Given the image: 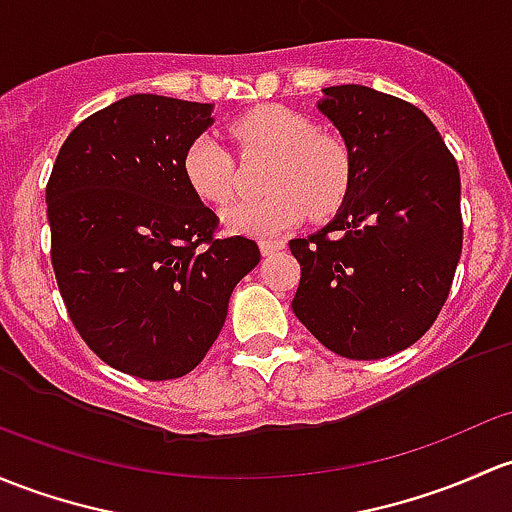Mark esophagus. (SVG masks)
Wrapping results in <instances>:
<instances>
[{
	"label": "esophagus",
	"mask_w": 512,
	"mask_h": 512,
	"mask_svg": "<svg viewBox=\"0 0 512 512\" xmlns=\"http://www.w3.org/2000/svg\"><path fill=\"white\" fill-rule=\"evenodd\" d=\"M284 250L282 240H260V252L262 255H274V252Z\"/></svg>",
	"instance_id": "obj_1"
}]
</instances>
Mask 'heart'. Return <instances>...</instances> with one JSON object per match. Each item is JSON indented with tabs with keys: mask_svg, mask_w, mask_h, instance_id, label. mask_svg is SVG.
<instances>
[{
	"mask_svg": "<svg viewBox=\"0 0 512 512\" xmlns=\"http://www.w3.org/2000/svg\"><path fill=\"white\" fill-rule=\"evenodd\" d=\"M233 137L245 149L274 154L265 186L270 193L247 198L220 213L230 233L270 238L311 218H328L343 206L353 181L346 144L316 132L309 117L282 105L255 107L235 120ZM181 171L201 201L220 203L235 193V164L228 149L203 132L188 142Z\"/></svg>",
	"mask_w": 512,
	"mask_h": 512,
	"instance_id": "obj_1",
	"label": "heart"
}]
</instances>
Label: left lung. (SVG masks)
<instances>
[{"label": "left lung", "instance_id": "left-lung-1", "mask_svg": "<svg viewBox=\"0 0 512 512\" xmlns=\"http://www.w3.org/2000/svg\"><path fill=\"white\" fill-rule=\"evenodd\" d=\"M353 181L333 220L289 240L301 265L297 319L328 351L378 360L434 324L461 257L459 166L427 115L365 85L321 90Z\"/></svg>", "mask_w": 512, "mask_h": 512}]
</instances>
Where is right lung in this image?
I'll return each instance as SVG.
<instances>
[{
	"instance_id": "right-lung-1",
	"label": "right lung",
	"mask_w": 512,
	"mask_h": 512,
	"mask_svg": "<svg viewBox=\"0 0 512 512\" xmlns=\"http://www.w3.org/2000/svg\"><path fill=\"white\" fill-rule=\"evenodd\" d=\"M213 105L129 95L68 134L46 186L51 262L83 341L142 380L191 373L218 338L255 240H215L218 215L181 171Z\"/></svg>"
}]
</instances>
